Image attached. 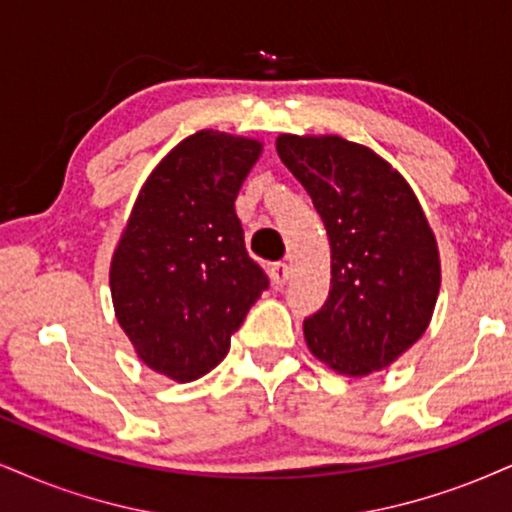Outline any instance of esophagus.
I'll return each mask as SVG.
<instances>
[{
    "label": "esophagus",
    "instance_id": "esophagus-1",
    "mask_svg": "<svg viewBox=\"0 0 512 512\" xmlns=\"http://www.w3.org/2000/svg\"><path fill=\"white\" fill-rule=\"evenodd\" d=\"M289 275H292V270H289L287 263L280 261V263H273V266H270V280H273L277 287L285 285V282L289 280Z\"/></svg>",
    "mask_w": 512,
    "mask_h": 512
}]
</instances>
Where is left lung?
<instances>
[{"instance_id":"1","label":"left lung","mask_w":512,"mask_h":512,"mask_svg":"<svg viewBox=\"0 0 512 512\" xmlns=\"http://www.w3.org/2000/svg\"><path fill=\"white\" fill-rule=\"evenodd\" d=\"M332 249L325 306L304 323L308 351L346 377L389 368L430 327L439 246L413 187L377 151L339 135L277 137Z\"/></svg>"}]
</instances>
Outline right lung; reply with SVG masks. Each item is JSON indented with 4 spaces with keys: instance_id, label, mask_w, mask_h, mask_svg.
I'll use <instances>...</instances> for the list:
<instances>
[{
    "instance_id": "obj_1",
    "label": "right lung",
    "mask_w": 512,
    "mask_h": 512,
    "mask_svg": "<svg viewBox=\"0 0 512 512\" xmlns=\"http://www.w3.org/2000/svg\"><path fill=\"white\" fill-rule=\"evenodd\" d=\"M256 137L199 130L175 144L137 194L111 256L113 313L137 358L173 382L223 361L268 277L244 249L239 187Z\"/></svg>"
}]
</instances>
